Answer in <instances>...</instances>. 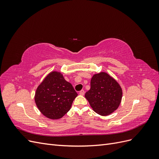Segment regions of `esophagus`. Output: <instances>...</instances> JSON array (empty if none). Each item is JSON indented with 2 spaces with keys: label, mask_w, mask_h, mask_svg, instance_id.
Listing matches in <instances>:
<instances>
[{
  "label": "esophagus",
  "mask_w": 159,
  "mask_h": 159,
  "mask_svg": "<svg viewBox=\"0 0 159 159\" xmlns=\"http://www.w3.org/2000/svg\"><path fill=\"white\" fill-rule=\"evenodd\" d=\"M85 94V91H84V90H81L80 91V95H84Z\"/></svg>",
  "instance_id": "obj_1"
}]
</instances>
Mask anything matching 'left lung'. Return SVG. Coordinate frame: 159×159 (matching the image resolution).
<instances>
[{"label":"left lung","instance_id":"left-lung-1","mask_svg":"<svg viewBox=\"0 0 159 159\" xmlns=\"http://www.w3.org/2000/svg\"><path fill=\"white\" fill-rule=\"evenodd\" d=\"M122 96L121 85L113 77L104 71L93 75L91 88L85 94L91 108L102 116H107L117 109Z\"/></svg>","mask_w":159,"mask_h":159}]
</instances>
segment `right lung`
Listing matches in <instances>:
<instances>
[{"instance_id": "1", "label": "right lung", "mask_w": 159, "mask_h": 159, "mask_svg": "<svg viewBox=\"0 0 159 159\" xmlns=\"http://www.w3.org/2000/svg\"><path fill=\"white\" fill-rule=\"evenodd\" d=\"M78 93L60 71H52L38 86L34 101L38 109L47 118L56 120L71 109Z\"/></svg>"}]
</instances>
